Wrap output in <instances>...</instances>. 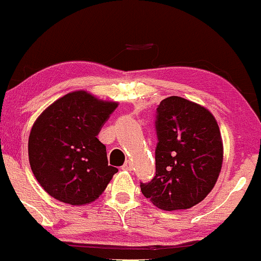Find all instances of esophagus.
I'll list each match as a JSON object with an SVG mask.
<instances>
[{"label": "esophagus", "instance_id": "1", "mask_svg": "<svg viewBox=\"0 0 261 261\" xmlns=\"http://www.w3.org/2000/svg\"><path fill=\"white\" fill-rule=\"evenodd\" d=\"M122 169H123V170H127V171H130V170L133 169V166H132V163L129 162V160H127V162L123 164Z\"/></svg>", "mask_w": 261, "mask_h": 261}]
</instances>
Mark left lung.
I'll list each match as a JSON object with an SVG mask.
<instances>
[{
    "mask_svg": "<svg viewBox=\"0 0 261 261\" xmlns=\"http://www.w3.org/2000/svg\"><path fill=\"white\" fill-rule=\"evenodd\" d=\"M155 176L142 194L164 211L187 210L212 191L223 164V140L206 107L170 96L158 107Z\"/></svg>",
    "mask_w": 261,
    "mask_h": 261,
    "instance_id": "left-lung-1",
    "label": "left lung"
}]
</instances>
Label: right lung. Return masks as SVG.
I'll return each instance as SVG.
<instances>
[{"label": "right lung", "mask_w": 261, "mask_h": 261, "mask_svg": "<svg viewBox=\"0 0 261 261\" xmlns=\"http://www.w3.org/2000/svg\"><path fill=\"white\" fill-rule=\"evenodd\" d=\"M117 106L79 90L58 98L36 119L28 138L29 164L53 198L84 206L106 190L118 169L108 165L97 134Z\"/></svg>", "instance_id": "add662e5"}]
</instances>
